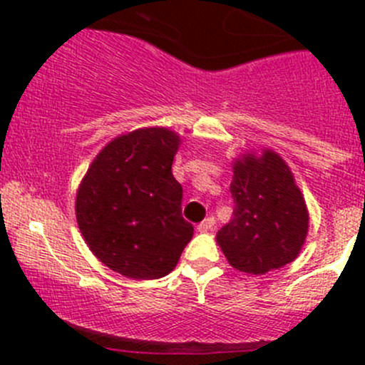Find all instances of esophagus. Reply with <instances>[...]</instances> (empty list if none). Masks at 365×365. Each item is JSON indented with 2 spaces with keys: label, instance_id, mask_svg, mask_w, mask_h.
I'll return each mask as SVG.
<instances>
[{
  "label": "esophagus",
  "instance_id": "obj_1",
  "mask_svg": "<svg viewBox=\"0 0 365 365\" xmlns=\"http://www.w3.org/2000/svg\"><path fill=\"white\" fill-rule=\"evenodd\" d=\"M213 227H215V219H213V217H206L203 222L197 226V231H201V233H206V231H212Z\"/></svg>",
  "mask_w": 365,
  "mask_h": 365
}]
</instances>
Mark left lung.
I'll use <instances>...</instances> for the list:
<instances>
[{
	"label": "left lung",
	"mask_w": 365,
	"mask_h": 365,
	"mask_svg": "<svg viewBox=\"0 0 365 365\" xmlns=\"http://www.w3.org/2000/svg\"><path fill=\"white\" fill-rule=\"evenodd\" d=\"M233 217L215 240L237 270L263 275L297 259L309 231V212L289 165L274 150L233 162Z\"/></svg>",
	"instance_id": "left-lung-1"
}]
</instances>
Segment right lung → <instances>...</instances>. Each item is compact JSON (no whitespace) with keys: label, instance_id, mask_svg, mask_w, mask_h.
Instances as JSON below:
<instances>
[{"label":"right lung","instance_id":"right-lung-1","mask_svg":"<svg viewBox=\"0 0 365 365\" xmlns=\"http://www.w3.org/2000/svg\"><path fill=\"white\" fill-rule=\"evenodd\" d=\"M180 143L165 127L127 132L101 150L81 180L77 226L90 251L125 277H164L192 238L171 171Z\"/></svg>","mask_w":365,"mask_h":365}]
</instances>
